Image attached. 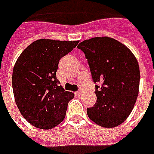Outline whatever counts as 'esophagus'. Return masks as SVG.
Instances as JSON below:
<instances>
[{
    "label": "esophagus",
    "mask_w": 154,
    "mask_h": 154,
    "mask_svg": "<svg viewBox=\"0 0 154 154\" xmlns=\"http://www.w3.org/2000/svg\"><path fill=\"white\" fill-rule=\"evenodd\" d=\"M75 94H76V95H77V96H80V95H81V94H82V91H78V92H75Z\"/></svg>",
    "instance_id": "esophagus-1"
}]
</instances>
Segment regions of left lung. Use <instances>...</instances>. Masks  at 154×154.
Masks as SVG:
<instances>
[{
  "label": "left lung",
  "mask_w": 154,
  "mask_h": 154,
  "mask_svg": "<svg viewBox=\"0 0 154 154\" xmlns=\"http://www.w3.org/2000/svg\"><path fill=\"white\" fill-rule=\"evenodd\" d=\"M89 64L97 102L88 117L103 128H115L130 115L139 93L140 68L127 46L109 37L87 39L78 45Z\"/></svg>",
  "instance_id": "left-lung-1"
}]
</instances>
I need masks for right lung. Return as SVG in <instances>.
I'll list each match as a JSON object with an SVG mask.
<instances>
[{
    "label": "right lung",
    "instance_id": "obj_1",
    "mask_svg": "<svg viewBox=\"0 0 154 154\" xmlns=\"http://www.w3.org/2000/svg\"><path fill=\"white\" fill-rule=\"evenodd\" d=\"M79 41L38 39L15 62L12 85L21 115L34 127L51 129L65 118L73 92L60 86L56 70L60 59L73 51Z\"/></svg>",
    "mask_w": 154,
    "mask_h": 154
}]
</instances>
